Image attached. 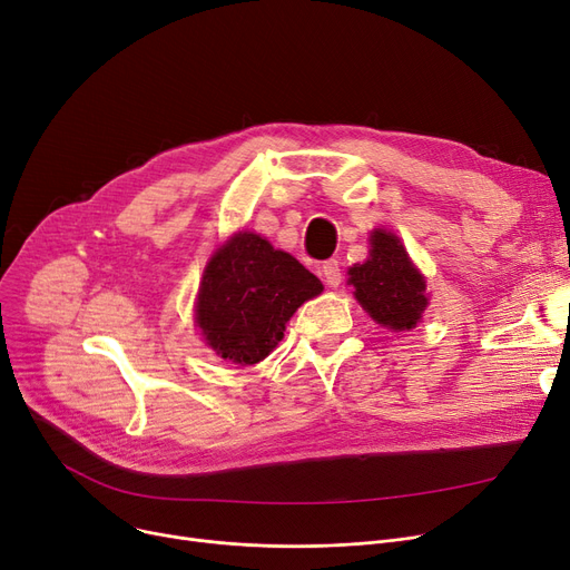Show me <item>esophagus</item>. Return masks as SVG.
Returning a JSON list of instances; mask_svg holds the SVG:
<instances>
[{"label":"esophagus","mask_w":570,"mask_h":570,"mask_svg":"<svg viewBox=\"0 0 570 570\" xmlns=\"http://www.w3.org/2000/svg\"><path fill=\"white\" fill-rule=\"evenodd\" d=\"M321 275L325 279V284L331 288H337L342 284V267H340V261L337 258H327L321 267Z\"/></svg>","instance_id":"esophagus-1"}]
</instances>
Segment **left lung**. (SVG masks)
I'll return each instance as SVG.
<instances>
[{
    "label": "left lung",
    "mask_w": 570,
    "mask_h": 570,
    "mask_svg": "<svg viewBox=\"0 0 570 570\" xmlns=\"http://www.w3.org/2000/svg\"><path fill=\"white\" fill-rule=\"evenodd\" d=\"M348 275L357 303L376 323L393 331L415 327L428 305L425 279L413 267L397 235L374 230L370 258L363 265H353Z\"/></svg>",
    "instance_id": "left-lung-1"
}]
</instances>
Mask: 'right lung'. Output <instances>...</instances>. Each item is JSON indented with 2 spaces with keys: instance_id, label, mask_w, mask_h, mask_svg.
<instances>
[{
  "instance_id": "add662e5",
  "label": "right lung",
  "mask_w": 570,
  "mask_h": 570,
  "mask_svg": "<svg viewBox=\"0 0 570 570\" xmlns=\"http://www.w3.org/2000/svg\"><path fill=\"white\" fill-rule=\"evenodd\" d=\"M321 291L303 263L245 230L209 258L196 323L226 361L256 365L282 342L293 312Z\"/></svg>"
}]
</instances>
